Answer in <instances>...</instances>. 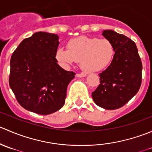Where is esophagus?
Listing matches in <instances>:
<instances>
[{"label": "esophagus", "mask_w": 152, "mask_h": 152, "mask_svg": "<svg viewBox=\"0 0 152 152\" xmlns=\"http://www.w3.org/2000/svg\"><path fill=\"white\" fill-rule=\"evenodd\" d=\"M76 77H85V76H87V74L86 73H76Z\"/></svg>", "instance_id": "1"}]
</instances>
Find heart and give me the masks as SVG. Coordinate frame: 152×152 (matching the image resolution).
Wrapping results in <instances>:
<instances>
[{"label": "heart", "mask_w": 152, "mask_h": 152, "mask_svg": "<svg viewBox=\"0 0 152 152\" xmlns=\"http://www.w3.org/2000/svg\"><path fill=\"white\" fill-rule=\"evenodd\" d=\"M67 50L58 49L56 59L60 65L67 67L76 61L87 72H97L104 70L113 61L115 48L107 39L79 37L70 39Z\"/></svg>", "instance_id": "1"}]
</instances>
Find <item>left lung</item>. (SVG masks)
<instances>
[{"mask_svg":"<svg viewBox=\"0 0 152 152\" xmlns=\"http://www.w3.org/2000/svg\"><path fill=\"white\" fill-rule=\"evenodd\" d=\"M102 35L113 43V61L99 74L100 85L92 93L93 101L106 110L123 107L134 97L141 85L142 62L134 42L113 30H104Z\"/></svg>","mask_w":152,"mask_h":152,"instance_id":"left-lung-1","label":"left lung"}]
</instances>
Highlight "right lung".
<instances>
[{
    "mask_svg": "<svg viewBox=\"0 0 152 152\" xmlns=\"http://www.w3.org/2000/svg\"><path fill=\"white\" fill-rule=\"evenodd\" d=\"M59 44L57 34L36 32L12 53L10 86L18 103L28 111L45 115L65 104L67 85L76 73L57 64Z\"/></svg>",
    "mask_w": 152,
    "mask_h": 152,
    "instance_id": "add662e5",
    "label": "right lung"
}]
</instances>
